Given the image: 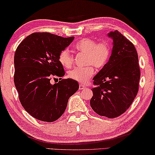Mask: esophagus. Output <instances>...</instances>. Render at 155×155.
<instances>
[{
	"mask_svg": "<svg viewBox=\"0 0 155 155\" xmlns=\"http://www.w3.org/2000/svg\"><path fill=\"white\" fill-rule=\"evenodd\" d=\"M87 87H85V86H84V85H82V84H80V86H79V89L80 90H83V89H84V88H86Z\"/></svg>",
	"mask_w": 155,
	"mask_h": 155,
	"instance_id": "1",
	"label": "esophagus"
}]
</instances>
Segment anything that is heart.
<instances>
[{"mask_svg":"<svg viewBox=\"0 0 155 155\" xmlns=\"http://www.w3.org/2000/svg\"><path fill=\"white\" fill-rule=\"evenodd\" d=\"M75 49L85 54V63L88 66L83 68H74L68 72L71 79L80 83H84L94 74L93 66L99 69L105 67L111 55L110 45L107 41L97 42L93 39L83 38L75 43ZM58 61L65 68H69L73 62V57L68 49L62 50L58 55Z\"/></svg>","mask_w":155,"mask_h":155,"instance_id":"obj_1","label":"heart"}]
</instances>
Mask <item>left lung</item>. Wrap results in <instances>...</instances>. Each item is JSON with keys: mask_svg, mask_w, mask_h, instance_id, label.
<instances>
[{"mask_svg": "<svg viewBox=\"0 0 155 155\" xmlns=\"http://www.w3.org/2000/svg\"><path fill=\"white\" fill-rule=\"evenodd\" d=\"M108 36L113 39L110 60L93 78L91 108L100 116L115 118L130 107L139 90L140 79L138 55L134 45L117 30Z\"/></svg>", "mask_w": 155, "mask_h": 155, "instance_id": "obj_1", "label": "left lung"}]
</instances>
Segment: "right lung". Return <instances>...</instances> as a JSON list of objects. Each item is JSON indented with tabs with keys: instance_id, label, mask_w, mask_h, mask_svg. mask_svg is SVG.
<instances>
[{
	"instance_id": "add662e5",
	"label": "right lung",
	"mask_w": 155,
	"mask_h": 155,
	"mask_svg": "<svg viewBox=\"0 0 155 155\" xmlns=\"http://www.w3.org/2000/svg\"><path fill=\"white\" fill-rule=\"evenodd\" d=\"M74 37L62 38L50 33H34L18 46L14 55V84L25 110L37 120L52 122L66 110L68 99L79 88L77 81L52 77L65 74L58 61L60 51Z\"/></svg>"
}]
</instances>
